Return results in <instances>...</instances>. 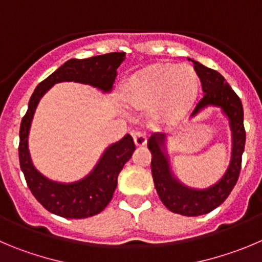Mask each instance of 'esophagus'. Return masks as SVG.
I'll return each instance as SVG.
<instances>
[{"instance_id": "1", "label": "esophagus", "mask_w": 262, "mask_h": 262, "mask_svg": "<svg viewBox=\"0 0 262 262\" xmlns=\"http://www.w3.org/2000/svg\"><path fill=\"white\" fill-rule=\"evenodd\" d=\"M133 139L134 143L141 147V146H145L146 142H147V134L143 130H137L133 133Z\"/></svg>"}]
</instances>
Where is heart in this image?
Wrapping results in <instances>:
<instances>
[{"mask_svg": "<svg viewBox=\"0 0 262 262\" xmlns=\"http://www.w3.org/2000/svg\"><path fill=\"white\" fill-rule=\"evenodd\" d=\"M196 89L191 67L156 63L132 76L124 86V98L133 108L154 106L156 119H176L189 108Z\"/></svg>", "mask_w": 262, "mask_h": 262, "instance_id": "b5f03b06", "label": "heart"}]
</instances>
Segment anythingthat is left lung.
I'll return each mask as SVG.
<instances>
[{
	"mask_svg": "<svg viewBox=\"0 0 262 262\" xmlns=\"http://www.w3.org/2000/svg\"><path fill=\"white\" fill-rule=\"evenodd\" d=\"M194 70L202 82L203 95L192 111L191 116L208 104L221 107L230 120L233 130V156L230 167L216 185L205 190H192L183 186L172 177L168 165V158L161 151L164 134L151 136L147 146L152 154L151 172L159 198L169 211L183 216H200L213 211L226 200L235 186L242 168V155L246 145V129L243 123V106L241 98L231 89L224 76L212 68L192 60Z\"/></svg>",
	"mask_w": 262,
	"mask_h": 262,
	"instance_id": "obj_1",
	"label": "left lung"
}]
</instances>
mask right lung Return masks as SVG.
I'll return each mask as SVG.
<instances>
[{"instance_id":"1","label":"right lung","mask_w":262,"mask_h":262,"mask_svg":"<svg viewBox=\"0 0 262 262\" xmlns=\"http://www.w3.org/2000/svg\"><path fill=\"white\" fill-rule=\"evenodd\" d=\"M125 59V53H108L88 59H71L41 81L32 94L28 110L21 119L19 132V161L29 190L49 212L66 219H86L103 211L117 186V176L132 158L136 145L126 134L121 141L110 146L97 167L84 180L75 183H58L36 170L28 151L31 121L41 97L62 81H75L110 92L116 77V70Z\"/></svg>"}]
</instances>
